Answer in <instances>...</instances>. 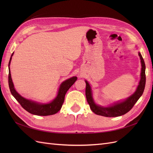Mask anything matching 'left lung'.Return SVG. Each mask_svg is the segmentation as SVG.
<instances>
[{"mask_svg": "<svg viewBox=\"0 0 153 153\" xmlns=\"http://www.w3.org/2000/svg\"><path fill=\"white\" fill-rule=\"evenodd\" d=\"M138 55L140 56L142 64V70L140 75L141 78L139 82V85H138L135 93L131 95L130 97H129L128 99H126L124 101H122L121 103H115L112 106H108V107H102V106L96 105L94 102L93 98H92V91L91 87L89 84V83L85 81V96L87 101L90 106L91 110L94 114L108 117L121 116V115H123L128 112L129 111L133 108L134 105L137 103V101L142 95L143 91H144L146 79L145 62L140 53H138Z\"/></svg>", "mask_w": 153, "mask_h": 153, "instance_id": "obj_1", "label": "left lung"}]
</instances>
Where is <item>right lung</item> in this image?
I'll return each mask as SVG.
<instances>
[{"mask_svg":"<svg viewBox=\"0 0 153 153\" xmlns=\"http://www.w3.org/2000/svg\"><path fill=\"white\" fill-rule=\"evenodd\" d=\"M13 55L12 53L10 62H9V76H8V83L9 87L11 91V93L14 96L20 104V105L27 112L37 115H41V116H47V115H53L57 113L61 110L62 105L64 101V97H65L66 92L70 88L75 81L77 80L76 76H73L71 78H69L67 80L63 82L59 89L58 94L52 102L47 104H39L33 101H31L29 100H27L23 98L20 96L14 88V85L13 84L10 65L11 61V58Z\"/></svg>","mask_w":153,"mask_h":153,"instance_id":"add662e5","label":"right lung"}]
</instances>
